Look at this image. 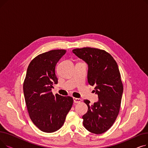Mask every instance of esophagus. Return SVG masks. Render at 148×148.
I'll use <instances>...</instances> for the list:
<instances>
[{
  "label": "esophagus",
  "instance_id": "obj_1",
  "mask_svg": "<svg viewBox=\"0 0 148 148\" xmlns=\"http://www.w3.org/2000/svg\"><path fill=\"white\" fill-rule=\"evenodd\" d=\"M74 103H79L82 101V99L80 98H73Z\"/></svg>",
  "mask_w": 148,
  "mask_h": 148
}]
</instances>
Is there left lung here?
<instances>
[{"instance_id": "8db88e82", "label": "left lung", "mask_w": 148, "mask_h": 148, "mask_svg": "<svg viewBox=\"0 0 148 148\" xmlns=\"http://www.w3.org/2000/svg\"><path fill=\"white\" fill-rule=\"evenodd\" d=\"M73 53L88 65V82L95 86L98 101L89 105L83 124L90 133L99 134L109 129L119 114L123 94V84L117 63L104 50L84 47L73 50Z\"/></svg>"}]
</instances>
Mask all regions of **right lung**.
I'll return each mask as SVG.
<instances>
[{"mask_svg": "<svg viewBox=\"0 0 148 148\" xmlns=\"http://www.w3.org/2000/svg\"><path fill=\"white\" fill-rule=\"evenodd\" d=\"M65 50H54L40 54L29 64L23 84L27 111L33 123L45 133L60 129L71 109V97L53 95L51 88L58 84L55 68Z\"/></svg>", "mask_w": 148, "mask_h": 148, "instance_id": "1", "label": "right lung"}]
</instances>
